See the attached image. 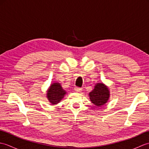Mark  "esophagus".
<instances>
[{
  "mask_svg": "<svg viewBox=\"0 0 149 149\" xmlns=\"http://www.w3.org/2000/svg\"><path fill=\"white\" fill-rule=\"evenodd\" d=\"M75 91H76V92H77V93H79V92H81V91H82V88L77 87V88H75Z\"/></svg>",
  "mask_w": 149,
  "mask_h": 149,
  "instance_id": "obj_1",
  "label": "esophagus"
}]
</instances>
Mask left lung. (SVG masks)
<instances>
[{
    "mask_svg": "<svg viewBox=\"0 0 149 149\" xmlns=\"http://www.w3.org/2000/svg\"><path fill=\"white\" fill-rule=\"evenodd\" d=\"M91 102L97 107H101L107 102L110 97V91L107 86L103 83H96L94 89L89 93Z\"/></svg>",
    "mask_w": 149,
    "mask_h": 149,
    "instance_id": "8db88e82",
    "label": "left lung"
}]
</instances>
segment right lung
<instances>
[{
	"mask_svg": "<svg viewBox=\"0 0 149 149\" xmlns=\"http://www.w3.org/2000/svg\"><path fill=\"white\" fill-rule=\"evenodd\" d=\"M66 94V91L63 89L61 85L58 82H54L50 84L47 91V98L52 105H56L61 102Z\"/></svg>",
	"mask_w": 149,
	"mask_h": 149,
	"instance_id": "right-lung-1",
	"label": "right lung"
}]
</instances>
